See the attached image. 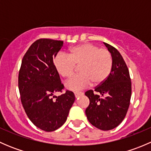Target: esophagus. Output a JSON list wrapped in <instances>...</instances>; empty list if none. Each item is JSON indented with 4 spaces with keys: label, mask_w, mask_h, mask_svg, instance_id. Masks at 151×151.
<instances>
[{
    "label": "esophagus",
    "mask_w": 151,
    "mask_h": 151,
    "mask_svg": "<svg viewBox=\"0 0 151 151\" xmlns=\"http://www.w3.org/2000/svg\"><path fill=\"white\" fill-rule=\"evenodd\" d=\"M83 93H81V92H76V93H74V96H75V97L76 98H78L79 96H82L83 95Z\"/></svg>",
    "instance_id": "34e87169"
}]
</instances>
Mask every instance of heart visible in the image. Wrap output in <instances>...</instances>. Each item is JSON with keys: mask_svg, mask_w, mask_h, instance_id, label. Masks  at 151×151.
<instances>
[{"mask_svg": "<svg viewBox=\"0 0 151 151\" xmlns=\"http://www.w3.org/2000/svg\"><path fill=\"white\" fill-rule=\"evenodd\" d=\"M53 63L59 75L65 79L71 77L76 66H79L80 74L66 83L67 89L77 91L90 86L91 81L94 85L102 84L112 71V58L106 49L84 43L71 47L68 56L61 52L57 54Z\"/></svg>", "mask_w": 151, "mask_h": 151, "instance_id": "b5f03b06", "label": "heart"}]
</instances>
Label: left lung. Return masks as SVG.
<instances>
[{
  "label": "left lung",
  "mask_w": 151,
  "mask_h": 151,
  "mask_svg": "<svg viewBox=\"0 0 151 151\" xmlns=\"http://www.w3.org/2000/svg\"><path fill=\"white\" fill-rule=\"evenodd\" d=\"M112 58L110 74L95 90H89L85 96L90 100L85 110L88 121L101 130L108 131L117 127L124 119L130 104L132 96L131 82L128 67L118 50L104 43ZM99 92L103 98L94 93Z\"/></svg>",
  "instance_id": "left-lung-1"
}]
</instances>
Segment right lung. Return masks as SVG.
I'll return each mask as SVG.
<instances>
[{"label":"right lung","mask_w":151,"mask_h":151,"mask_svg":"<svg viewBox=\"0 0 151 151\" xmlns=\"http://www.w3.org/2000/svg\"><path fill=\"white\" fill-rule=\"evenodd\" d=\"M63 45V41L36 40L24 55L19 71L18 87L24 109L36 127L48 132L66 122L75 100L69 91L52 98L55 93L64 88L53 63Z\"/></svg>","instance_id":"right-lung-1"}]
</instances>
